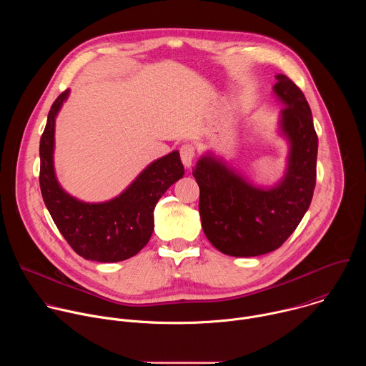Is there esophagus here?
<instances>
[{
	"label": "esophagus",
	"instance_id": "obj_1",
	"mask_svg": "<svg viewBox=\"0 0 366 366\" xmlns=\"http://www.w3.org/2000/svg\"><path fill=\"white\" fill-rule=\"evenodd\" d=\"M181 153V161L184 164L185 168H191L192 161H194V156H195V149L192 144H182L179 149Z\"/></svg>",
	"mask_w": 366,
	"mask_h": 366
}]
</instances>
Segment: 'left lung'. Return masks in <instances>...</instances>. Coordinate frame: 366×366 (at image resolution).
Returning a JSON list of instances; mask_svg holds the SVG:
<instances>
[{
    "instance_id": "left-lung-1",
    "label": "left lung",
    "mask_w": 366,
    "mask_h": 366,
    "mask_svg": "<svg viewBox=\"0 0 366 366\" xmlns=\"http://www.w3.org/2000/svg\"><path fill=\"white\" fill-rule=\"evenodd\" d=\"M275 78L274 97L284 106L277 132L288 143L281 179L257 185L213 150L204 152L192 171L204 234L224 254L249 257L278 249L302 220L315 192L319 140L310 106L290 78Z\"/></svg>"
}]
</instances>
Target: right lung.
<instances>
[{
    "instance_id": "obj_1",
    "label": "right lung",
    "mask_w": 366,
    "mask_h": 366,
    "mask_svg": "<svg viewBox=\"0 0 366 366\" xmlns=\"http://www.w3.org/2000/svg\"><path fill=\"white\" fill-rule=\"evenodd\" d=\"M71 91L51 104L40 139V189L51 219L84 259L120 262L139 253L153 233V212L165 191L184 177L179 152L150 162L130 185L112 199L86 202L66 192L55 172V124Z\"/></svg>"
}]
</instances>
